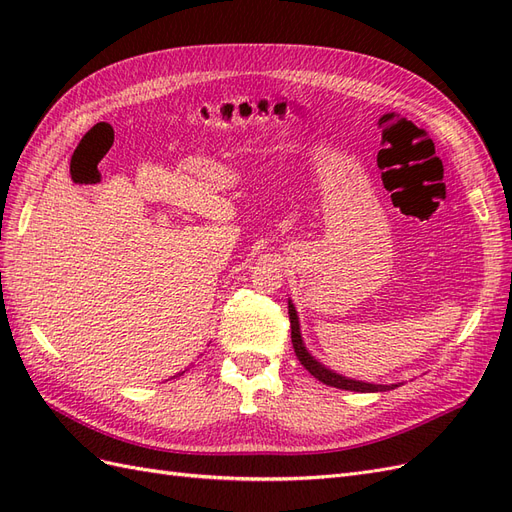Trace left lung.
Returning a JSON list of instances; mask_svg holds the SVG:
<instances>
[{
	"label": "left lung",
	"instance_id": "8db88e82",
	"mask_svg": "<svg viewBox=\"0 0 512 512\" xmlns=\"http://www.w3.org/2000/svg\"><path fill=\"white\" fill-rule=\"evenodd\" d=\"M288 314H290V337H292L294 354H297V359L301 361V365L309 371V374L318 378L322 384H329V386H335V389H344V391H356V393H374V391H391L393 389V386L348 380L344 376L333 374V371L324 365H320L314 356H309V352L303 346L301 331H299V318H297V312H294L292 303H288Z\"/></svg>",
	"mask_w": 512,
	"mask_h": 512
}]
</instances>
